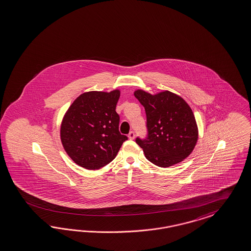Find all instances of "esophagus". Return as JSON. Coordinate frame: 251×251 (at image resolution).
I'll use <instances>...</instances> for the list:
<instances>
[{
	"instance_id": "obj_1",
	"label": "esophagus",
	"mask_w": 251,
	"mask_h": 251,
	"mask_svg": "<svg viewBox=\"0 0 251 251\" xmlns=\"http://www.w3.org/2000/svg\"><path fill=\"white\" fill-rule=\"evenodd\" d=\"M128 138H129L130 139H135V133H134L133 131H131L129 134H128Z\"/></svg>"
}]
</instances>
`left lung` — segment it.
Listing matches in <instances>:
<instances>
[{"label":"left lung","instance_id":"8db88e82","mask_svg":"<svg viewBox=\"0 0 251 251\" xmlns=\"http://www.w3.org/2000/svg\"><path fill=\"white\" fill-rule=\"evenodd\" d=\"M144 107L148 135L137 138L145 157L160 167H168L188 157L198 139L195 115L185 100L176 94L164 91L151 95L135 91Z\"/></svg>","mask_w":251,"mask_h":251}]
</instances>
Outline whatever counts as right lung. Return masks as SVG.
I'll return each mask as SVG.
<instances>
[{"instance_id": "obj_1", "label": "right lung", "mask_w": 251, "mask_h": 251, "mask_svg": "<svg viewBox=\"0 0 251 251\" xmlns=\"http://www.w3.org/2000/svg\"><path fill=\"white\" fill-rule=\"evenodd\" d=\"M119 90L80 95L66 112L60 139L68 155L86 169H100L117 155L127 137L119 131L115 111Z\"/></svg>"}]
</instances>
